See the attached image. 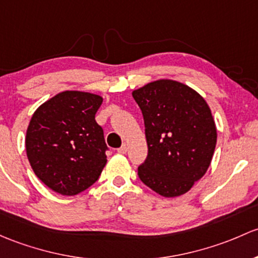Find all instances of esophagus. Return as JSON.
<instances>
[{
	"label": "esophagus",
	"instance_id": "esophagus-1",
	"mask_svg": "<svg viewBox=\"0 0 258 258\" xmlns=\"http://www.w3.org/2000/svg\"><path fill=\"white\" fill-rule=\"evenodd\" d=\"M127 150H128V147H127L126 143H123V145H122L121 147L118 148L117 152H118V153H121V154H124V153H126V152H127Z\"/></svg>",
	"mask_w": 258,
	"mask_h": 258
}]
</instances>
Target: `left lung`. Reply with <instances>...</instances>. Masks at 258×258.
<instances>
[{"label": "left lung", "instance_id": "8db88e82", "mask_svg": "<svg viewBox=\"0 0 258 258\" xmlns=\"http://www.w3.org/2000/svg\"><path fill=\"white\" fill-rule=\"evenodd\" d=\"M145 120L148 156L138 177L165 198L185 194L207 173L216 146L211 110L194 89L161 79L132 91Z\"/></svg>", "mask_w": 258, "mask_h": 258}]
</instances>
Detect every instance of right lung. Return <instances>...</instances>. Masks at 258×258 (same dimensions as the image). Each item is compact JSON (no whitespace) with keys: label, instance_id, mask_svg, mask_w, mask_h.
<instances>
[{"label":"right lung","instance_id":"add662e5","mask_svg":"<svg viewBox=\"0 0 258 258\" xmlns=\"http://www.w3.org/2000/svg\"><path fill=\"white\" fill-rule=\"evenodd\" d=\"M100 95L67 90L34 111L26 151L36 175L61 195H77L97 180L106 164L104 131L95 121Z\"/></svg>","mask_w":258,"mask_h":258}]
</instances>
